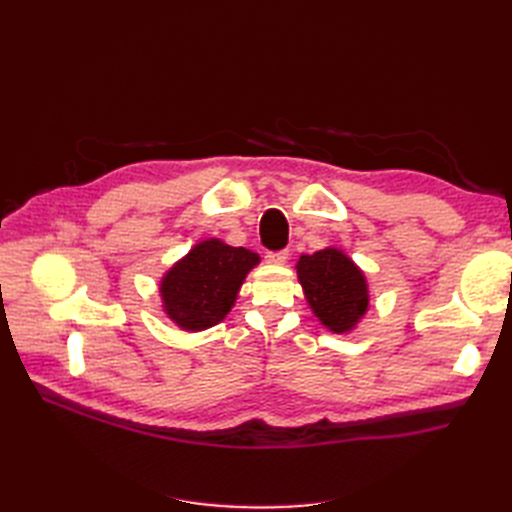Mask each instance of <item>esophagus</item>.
Segmentation results:
<instances>
[{
    "label": "esophagus",
    "instance_id": "1",
    "mask_svg": "<svg viewBox=\"0 0 512 512\" xmlns=\"http://www.w3.org/2000/svg\"><path fill=\"white\" fill-rule=\"evenodd\" d=\"M288 256L290 254L286 250H282V252H269L267 254V262H269V265H286Z\"/></svg>",
    "mask_w": 512,
    "mask_h": 512
}]
</instances>
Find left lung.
<instances>
[{
  "mask_svg": "<svg viewBox=\"0 0 512 512\" xmlns=\"http://www.w3.org/2000/svg\"><path fill=\"white\" fill-rule=\"evenodd\" d=\"M297 277L305 301L324 329L352 333L369 309V284L363 269L339 247L301 254Z\"/></svg>",
  "mask_w": 512,
  "mask_h": 512,
  "instance_id": "obj_1",
  "label": "left lung"
}]
</instances>
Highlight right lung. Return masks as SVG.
<instances>
[{
	"label": "right lung",
	"instance_id": "obj_1",
	"mask_svg": "<svg viewBox=\"0 0 512 512\" xmlns=\"http://www.w3.org/2000/svg\"><path fill=\"white\" fill-rule=\"evenodd\" d=\"M260 256L222 239H203L160 277L162 312L185 333L220 324Z\"/></svg>",
	"mask_w": 512,
	"mask_h": 512
}]
</instances>
